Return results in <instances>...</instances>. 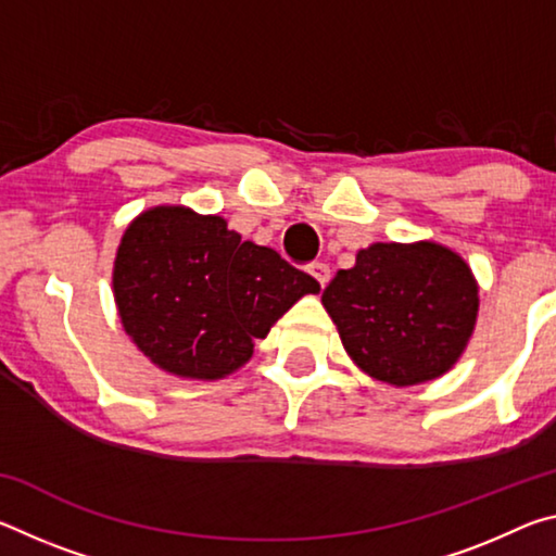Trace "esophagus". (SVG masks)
<instances>
[{
	"mask_svg": "<svg viewBox=\"0 0 556 556\" xmlns=\"http://www.w3.org/2000/svg\"><path fill=\"white\" fill-rule=\"evenodd\" d=\"M308 275H312L318 285L326 287L328 279H331V267H328L326 262H312V265H308Z\"/></svg>",
	"mask_w": 556,
	"mask_h": 556,
	"instance_id": "34e87169",
	"label": "esophagus"
}]
</instances>
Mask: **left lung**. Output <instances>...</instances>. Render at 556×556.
<instances>
[{"label":"left lung","mask_w":556,"mask_h":556,"mask_svg":"<svg viewBox=\"0 0 556 556\" xmlns=\"http://www.w3.org/2000/svg\"><path fill=\"white\" fill-rule=\"evenodd\" d=\"M321 301L357 368L409 388L441 378L466 351L478 281L439 242H375L351 269H338Z\"/></svg>","instance_id":"obj_1"}]
</instances>
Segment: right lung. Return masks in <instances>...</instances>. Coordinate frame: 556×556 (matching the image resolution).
Wrapping results in <instances>:
<instances>
[{
	"instance_id": "1",
	"label": "right lung",
	"mask_w": 556,
	"mask_h": 556,
	"mask_svg": "<svg viewBox=\"0 0 556 556\" xmlns=\"http://www.w3.org/2000/svg\"><path fill=\"white\" fill-rule=\"evenodd\" d=\"M112 289L119 321L149 361L191 380H220L318 281L220 215L156 205L129 223Z\"/></svg>"
}]
</instances>
